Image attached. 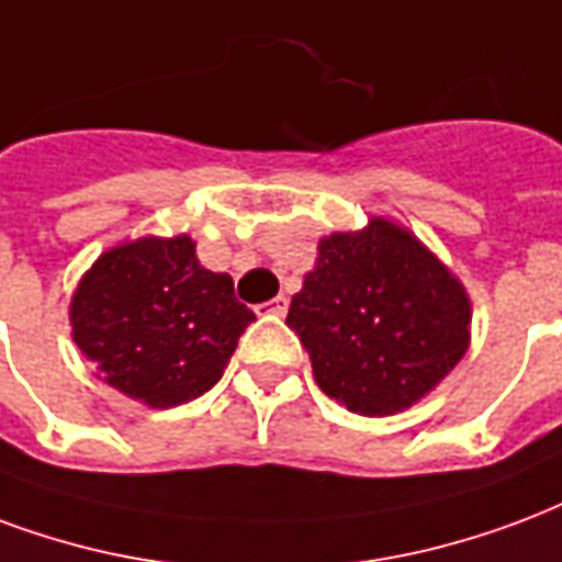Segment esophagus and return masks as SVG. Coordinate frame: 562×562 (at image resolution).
Masks as SVG:
<instances>
[{"label": "esophagus", "instance_id": "obj_1", "mask_svg": "<svg viewBox=\"0 0 562 562\" xmlns=\"http://www.w3.org/2000/svg\"><path fill=\"white\" fill-rule=\"evenodd\" d=\"M268 313H273V315L289 313V297H285V294H277V297L268 303Z\"/></svg>", "mask_w": 562, "mask_h": 562}]
</instances>
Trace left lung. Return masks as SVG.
Returning a JSON list of instances; mask_svg holds the SVG:
<instances>
[{
    "mask_svg": "<svg viewBox=\"0 0 562 562\" xmlns=\"http://www.w3.org/2000/svg\"><path fill=\"white\" fill-rule=\"evenodd\" d=\"M285 324L315 384L363 417L411 408L450 375L471 342V301L447 265L390 220L318 244Z\"/></svg>",
    "mask_w": 562,
    "mask_h": 562,
    "instance_id": "1",
    "label": "left lung"
}]
</instances>
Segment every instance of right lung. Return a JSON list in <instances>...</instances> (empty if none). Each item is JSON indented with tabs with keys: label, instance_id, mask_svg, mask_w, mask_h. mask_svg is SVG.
Here are the masks:
<instances>
[{
	"label": "right lung",
	"instance_id": "right-lung-1",
	"mask_svg": "<svg viewBox=\"0 0 562 562\" xmlns=\"http://www.w3.org/2000/svg\"><path fill=\"white\" fill-rule=\"evenodd\" d=\"M252 318L232 277L202 268L187 235L112 247L70 297L77 348L106 384L151 408L217 384Z\"/></svg>",
	"mask_w": 562,
	"mask_h": 562
}]
</instances>
